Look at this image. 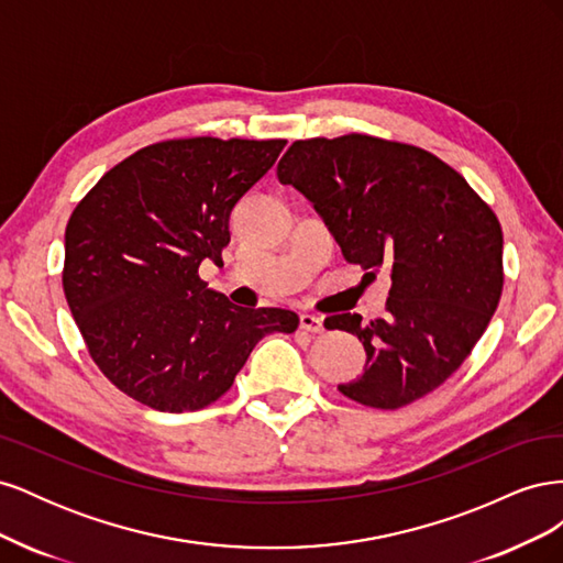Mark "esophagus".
<instances>
[{"mask_svg": "<svg viewBox=\"0 0 563 563\" xmlns=\"http://www.w3.org/2000/svg\"><path fill=\"white\" fill-rule=\"evenodd\" d=\"M300 329L308 331V333H321L323 331V323H321V317L317 314H310V312H302L300 314Z\"/></svg>", "mask_w": 563, "mask_h": 563, "instance_id": "34e87169", "label": "esophagus"}]
</instances>
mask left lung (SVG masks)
I'll return each instance as SVG.
<instances>
[{
    "label": "left lung",
    "instance_id": "obj_1",
    "mask_svg": "<svg viewBox=\"0 0 563 563\" xmlns=\"http://www.w3.org/2000/svg\"><path fill=\"white\" fill-rule=\"evenodd\" d=\"M277 178L312 201L347 263L389 269L380 319L323 321L366 350L340 395L395 411L446 383L503 296V228L488 203L432 152L366 133L296 141Z\"/></svg>",
    "mask_w": 563,
    "mask_h": 563
}]
</instances>
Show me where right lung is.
<instances>
[{"instance_id": "add662e5", "label": "right lung", "mask_w": 563, "mask_h": 563, "mask_svg": "<svg viewBox=\"0 0 563 563\" xmlns=\"http://www.w3.org/2000/svg\"><path fill=\"white\" fill-rule=\"evenodd\" d=\"M286 141L172 139L112 166L65 228L63 291L91 360L155 411H199L232 387L267 333L298 314L236 308L209 291L201 261L223 263L230 211Z\"/></svg>"}]
</instances>
